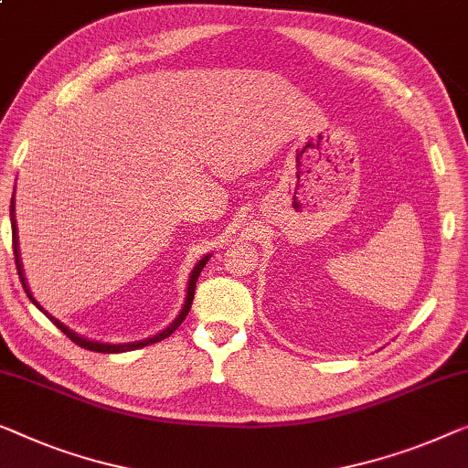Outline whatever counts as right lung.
I'll return each instance as SVG.
<instances>
[{
    "label": "right lung",
    "mask_w": 468,
    "mask_h": 468,
    "mask_svg": "<svg viewBox=\"0 0 468 468\" xmlns=\"http://www.w3.org/2000/svg\"><path fill=\"white\" fill-rule=\"evenodd\" d=\"M10 220H12V248H14V261H16V271H18V277H20V282H23V288H25V292H27V296H29V301L37 306L39 311H44V306H41L37 301H35L33 298V294L29 292V288H27V282H25V273H23V264H20V250H18V235H16V220H14V197H12V201H10ZM210 261V254L207 256H204L201 258V261L195 264V269L191 271V277H189V285H186V298H185V304H183V311L178 313V317L174 319V322L165 327V330H162L159 334H155V336H151V338H144V340H136V343H128V345H107V343H96V340H88V338H83V336H80V334H75L73 330H69V327L65 325V324H60L58 319L56 317H52L50 313L48 311H44L46 313V317L50 319V322L58 327V330L65 334V336H69L73 340L75 345H80V346H83V348H88V351H96V353H125V351H134V348H143V346H149V345H153V343H159V340H164V338H167L170 336V334L176 330V327L185 322V317L189 315V311H191V304H193V296H195V283H197V277H199V273H201V269L206 267V262Z\"/></svg>",
    "instance_id": "1"
}]
</instances>
